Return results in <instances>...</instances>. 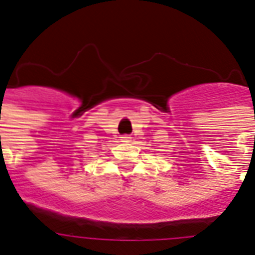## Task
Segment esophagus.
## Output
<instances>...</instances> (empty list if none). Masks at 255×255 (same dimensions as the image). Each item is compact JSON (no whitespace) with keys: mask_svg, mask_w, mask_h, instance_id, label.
<instances>
[{"mask_svg":"<svg viewBox=\"0 0 255 255\" xmlns=\"http://www.w3.org/2000/svg\"><path fill=\"white\" fill-rule=\"evenodd\" d=\"M122 141H124V142H128V141H129V139H130V137H129V135H122Z\"/></svg>","mask_w":255,"mask_h":255,"instance_id":"esophagus-1","label":"esophagus"}]
</instances>
